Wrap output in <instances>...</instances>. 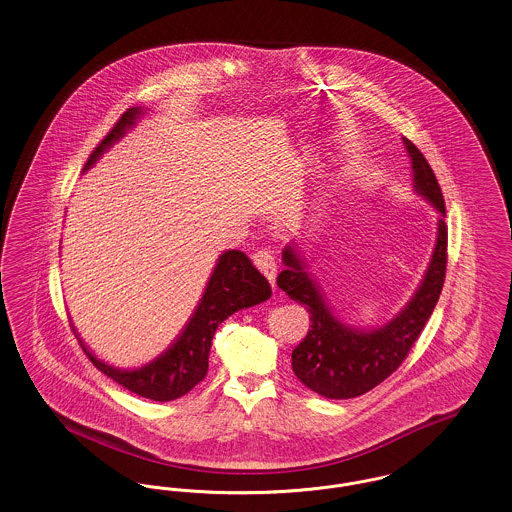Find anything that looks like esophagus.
Masks as SVG:
<instances>
[{"mask_svg":"<svg viewBox=\"0 0 512 512\" xmlns=\"http://www.w3.org/2000/svg\"><path fill=\"white\" fill-rule=\"evenodd\" d=\"M253 265L259 268L268 278L270 284L276 280V257L268 249H259L253 253Z\"/></svg>","mask_w":512,"mask_h":512,"instance_id":"1","label":"esophagus"}]
</instances>
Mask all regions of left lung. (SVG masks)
I'll use <instances>...</instances> for the list:
<instances>
[{"mask_svg":"<svg viewBox=\"0 0 512 512\" xmlns=\"http://www.w3.org/2000/svg\"><path fill=\"white\" fill-rule=\"evenodd\" d=\"M413 167L414 192L422 195L439 213L438 238L428 270L411 301L378 328H355L332 313L322 290L307 272V263L293 245L282 253L284 270L278 288L290 299L305 305L311 326L307 336L292 351L293 374L309 388L328 399H351L382 384L409 355L424 324L434 313L447 268L445 201L438 178L426 157L411 140L403 138Z\"/></svg>","mask_w":512,"mask_h":512,"instance_id":"1","label":"left lung"}]
</instances>
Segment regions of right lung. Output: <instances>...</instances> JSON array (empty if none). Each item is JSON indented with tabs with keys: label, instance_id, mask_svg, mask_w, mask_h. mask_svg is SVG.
<instances>
[{
	"label": "right lung",
	"instance_id": "right-lung-1",
	"mask_svg": "<svg viewBox=\"0 0 512 512\" xmlns=\"http://www.w3.org/2000/svg\"><path fill=\"white\" fill-rule=\"evenodd\" d=\"M142 113L144 107L126 109L109 134L92 151L84 171H88L109 147L121 140ZM270 293L272 290L267 278L251 265L244 251L230 249L220 255L203 297L199 299L197 309L184 326L182 334L165 353H161L151 363L134 370L107 365L99 361L82 340L78 341L94 366L122 388L151 401H172L194 390V386L205 378L209 368L211 341L220 322L240 309L267 301Z\"/></svg>",
	"mask_w": 512,
	"mask_h": 512
}]
</instances>
